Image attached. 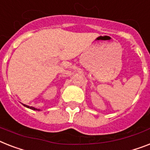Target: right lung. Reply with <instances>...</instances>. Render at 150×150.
<instances>
[{"label": "right lung", "mask_w": 150, "mask_h": 150, "mask_svg": "<svg viewBox=\"0 0 150 150\" xmlns=\"http://www.w3.org/2000/svg\"><path fill=\"white\" fill-rule=\"evenodd\" d=\"M24 106L25 107H27V108H28V109H32V110H38V111H40V109H36V108H34V107H32V106H28V105H24Z\"/></svg>", "instance_id": "right-lung-1"}]
</instances>
